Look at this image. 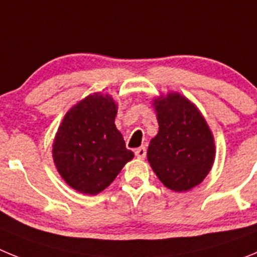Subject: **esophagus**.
<instances>
[{
	"instance_id": "1",
	"label": "esophagus",
	"mask_w": 257,
	"mask_h": 257,
	"mask_svg": "<svg viewBox=\"0 0 257 257\" xmlns=\"http://www.w3.org/2000/svg\"><path fill=\"white\" fill-rule=\"evenodd\" d=\"M135 156L138 157L139 160H144L145 156H147V149H145V147H140V148L136 149Z\"/></svg>"
}]
</instances>
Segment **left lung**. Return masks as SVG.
I'll use <instances>...</instances> for the list:
<instances>
[{
    "instance_id": "left-lung-1",
    "label": "left lung",
    "mask_w": 257,
    "mask_h": 257,
    "mask_svg": "<svg viewBox=\"0 0 257 257\" xmlns=\"http://www.w3.org/2000/svg\"><path fill=\"white\" fill-rule=\"evenodd\" d=\"M153 106L160 128L148 147L151 167L166 188L187 192L212 167V133L198 108L178 92L157 97Z\"/></svg>"
}]
</instances>
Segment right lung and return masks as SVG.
I'll return each mask as SVG.
<instances>
[{
  "label": "right lung",
  "mask_w": 257,
  "mask_h": 257,
  "mask_svg": "<svg viewBox=\"0 0 257 257\" xmlns=\"http://www.w3.org/2000/svg\"><path fill=\"white\" fill-rule=\"evenodd\" d=\"M117 104L110 95H88L67 112L52 144V157L65 183L95 196L110 185L134 158L114 124Z\"/></svg>",
  "instance_id": "add662e5"
}]
</instances>
